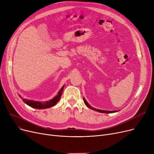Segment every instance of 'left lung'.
Wrapping results in <instances>:
<instances>
[{
	"mask_svg": "<svg viewBox=\"0 0 154 154\" xmlns=\"http://www.w3.org/2000/svg\"><path fill=\"white\" fill-rule=\"evenodd\" d=\"M84 102L85 104L86 105V106H87L88 108H90V109H92V110H95V111H97V112H101V113H106V114H110V113H114V112H117V110H115V111H114H114H109V110H102L97 109H95V108L91 107V106H90V105L87 102V101L85 100V99H84Z\"/></svg>",
	"mask_w": 154,
	"mask_h": 154,
	"instance_id": "1",
	"label": "left lung"
}]
</instances>
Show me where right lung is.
<instances>
[{"mask_svg":"<svg viewBox=\"0 0 154 154\" xmlns=\"http://www.w3.org/2000/svg\"><path fill=\"white\" fill-rule=\"evenodd\" d=\"M63 87H64V86H63L62 87L61 89L58 92V95H56L54 99L50 100L49 101H47V102H36V101L24 99L20 95H19L20 97L22 99V100L24 102V103H26V104L28 105V106H29L30 107H31L32 108L37 109H47V108H49V107L54 106L55 105H56V103L59 101V100L60 99V97L62 95V93L63 90Z\"/></svg>","mask_w":154,"mask_h":154,"instance_id":"1","label":"right lung"}]
</instances>
